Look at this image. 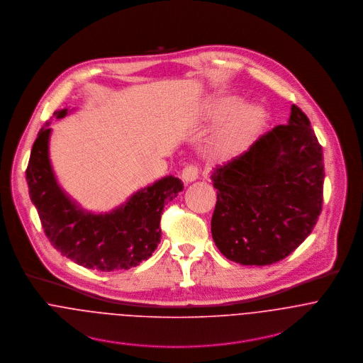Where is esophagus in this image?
I'll return each mask as SVG.
<instances>
[{"mask_svg": "<svg viewBox=\"0 0 363 363\" xmlns=\"http://www.w3.org/2000/svg\"><path fill=\"white\" fill-rule=\"evenodd\" d=\"M182 181L184 182H186V184H191V182H194V181H196L198 179V175H199V172H198V168L195 167V165H186L184 169H182Z\"/></svg>", "mask_w": 363, "mask_h": 363, "instance_id": "obj_1", "label": "esophagus"}]
</instances>
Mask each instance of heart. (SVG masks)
Masks as SVG:
<instances>
[{"mask_svg":"<svg viewBox=\"0 0 363 363\" xmlns=\"http://www.w3.org/2000/svg\"><path fill=\"white\" fill-rule=\"evenodd\" d=\"M237 100H225L213 104L210 117L221 120L235 111ZM267 122L266 110L259 104L240 108L213 139V155L218 159H231L243 153L260 135Z\"/></svg>","mask_w":363,"mask_h":363,"instance_id":"obj_1","label":"heart"}]
</instances>
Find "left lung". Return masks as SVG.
Wrapping results in <instances>:
<instances>
[{
    "label": "left lung",
    "instance_id": "obj_1",
    "mask_svg": "<svg viewBox=\"0 0 363 363\" xmlns=\"http://www.w3.org/2000/svg\"><path fill=\"white\" fill-rule=\"evenodd\" d=\"M216 246L245 266L280 262L308 238L323 204L322 146L305 113L291 106L286 125L211 174Z\"/></svg>",
    "mask_w": 363,
    "mask_h": 363
}]
</instances>
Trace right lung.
Listing matches in <instances>:
<instances>
[{
	"mask_svg": "<svg viewBox=\"0 0 363 363\" xmlns=\"http://www.w3.org/2000/svg\"><path fill=\"white\" fill-rule=\"evenodd\" d=\"M67 114L64 108L54 117L61 120ZM50 135L47 122L33 143L26 181L51 245L77 264L100 272L128 270L147 260L160 243L164 204L184 189L181 179L164 177L108 213L83 210L57 182L48 155Z\"/></svg>",
	"mask_w": 363,
	"mask_h": 363,
	"instance_id": "obj_1",
	"label": "right lung"
}]
</instances>
